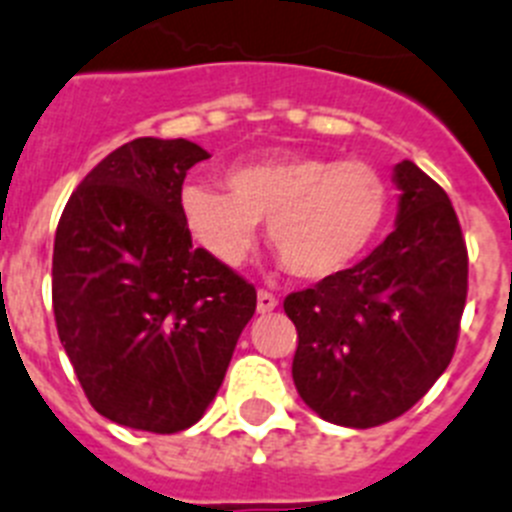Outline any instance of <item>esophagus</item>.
Returning a JSON list of instances; mask_svg holds the SVG:
<instances>
[{
  "label": "esophagus",
  "instance_id": "1",
  "mask_svg": "<svg viewBox=\"0 0 512 512\" xmlns=\"http://www.w3.org/2000/svg\"><path fill=\"white\" fill-rule=\"evenodd\" d=\"M275 306H278V299H275L273 293H270V291L257 293V311H260V314H270Z\"/></svg>",
  "mask_w": 512,
  "mask_h": 512
}]
</instances>
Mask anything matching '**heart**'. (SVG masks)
I'll list each match as a JSON object with an SVG mask.
<instances>
[{"label":"heart","instance_id":"1","mask_svg":"<svg viewBox=\"0 0 512 512\" xmlns=\"http://www.w3.org/2000/svg\"><path fill=\"white\" fill-rule=\"evenodd\" d=\"M224 190L193 182L180 193L190 237L221 265L237 268L255 247L257 224L301 281L353 268L384 231L391 188L373 164L317 154H281L231 167Z\"/></svg>","mask_w":512,"mask_h":512}]
</instances>
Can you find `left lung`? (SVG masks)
Here are the masks:
<instances>
[{
  "instance_id": "obj_1",
  "label": "left lung",
  "mask_w": 512,
  "mask_h": 512,
  "mask_svg": "<svg viewBox=\"0 0 512 512\" xmlns=\"http://www.w3.org/2000/svg\"><path fill=\"white\" fill-rule=\"evenodd\" d=\"M397 229L358 265L288 293L293 384L322 420L376 428L404 415L448 368L469 255L446 190L415 162L394 167Z\"/></svg>"
}]
</instances>
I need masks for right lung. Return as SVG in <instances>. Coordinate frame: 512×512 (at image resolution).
<instances>
[{
	"mask_svg": "<svg viewBox=\"0 0 512 512\" xmlns=\"http://www.w3.org/2000/svg\"><path fill=\"white\" fill-rule=\"evenodd\" d=\"M208 151L133 139L79 182L53 242V317L102 417L170 435L201 420L257 291L193 247L180 193Z\"/></svg>",
	"mask_w": 512,
	"mask_h": 512,
	"instance_id": "add662e5",
	"label": "right lung"
}]
</instances>
